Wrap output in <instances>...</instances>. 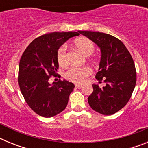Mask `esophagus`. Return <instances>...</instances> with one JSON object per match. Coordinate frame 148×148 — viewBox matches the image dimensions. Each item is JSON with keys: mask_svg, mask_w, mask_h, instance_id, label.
Wrapping results in <instances>:
<instances>
[{"mask_svg": "<svg viewBox=\"0 0 148 148\" xmlns=\"http://www.w3.org/2000/svg\"><path fill=\"white\" fill-rule=\"evenodd\" d=\"M75 87L78 89H81L82 87V85H81V84H75Z\"/></svg>", "mask_w": 148, "mask_h": 148, "instance_id": "obj_1", "label": "esophagus"}]
</instances>
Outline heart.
<instances>
[{
	"label": "heart",
	"mask_w": 148,
	"mask_h": 148,
	"mask_svg": "<svg viewBox=\"0 0 148 148\" xmlns=\"http://www.w3.org/2000/svg\"><path fill=\"white\" fill-rule=\"evenodd\" d=\"M74 44L79 50L86 56H90L95 50V45L92 40L85 37L78 38L74 41ZM57 61L60 66H65L68 64L66 45H62L57 51ZM92 73V69L90 66L76 67L72 66L65 73V78L67 80L76 84L84 82L86 78Z\"/></svg>",
	"instance_id": "1"
}]
</instances>
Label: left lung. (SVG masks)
<instances>
[{"label": "left lung", "mask_w": 148, "mask_h": 148, "mask_svg": "<svg viewBox=\"0 0 148 148\" xmlns=\"http://www.w3.org/2000/svg\"><path fill=\"white\" fill-rule=\"evenodd\" d=\"M101 49L99 71L95 78L105 87L92 84L93 92L88 97L92 110L103 115H113L129 101L136 83V71L131 55L119 39L109 34L78 31Z\"/></svg>", "instance_id": "8db88e82"}]
</instances>
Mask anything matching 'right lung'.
<instances>
[{
  "instance_id": "obj_1",
  "label": "right lung",
  "mask_w": 148,
  "mask_h": 148,
  "mask_svg": "<svg viewBox=\"0 0 148 148\" xmlns=\"http://www.w3.org/2000/svg\"><path fill=\"white\" fill-rule=\"evenodd\" d=\"M78 32H51L34 39L26 48L19 62L18 84L26 102L38 115L46 118L62 112L75 85L61 81L51 85L49 79L58 70L57 51Z\"/></svg>"
}]
</instances>
